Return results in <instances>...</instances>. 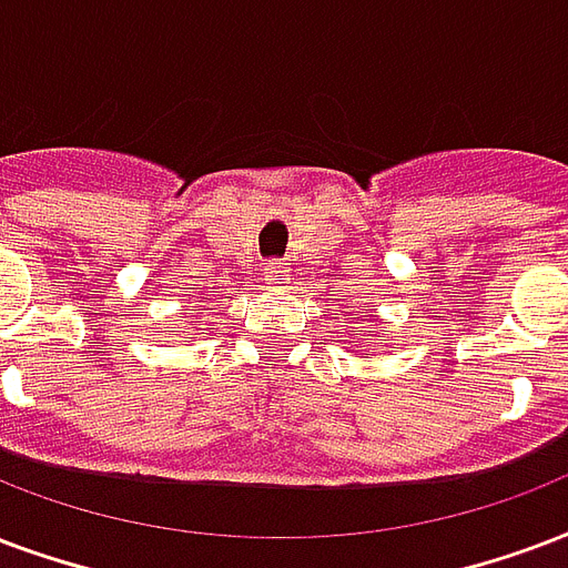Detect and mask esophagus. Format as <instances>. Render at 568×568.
Masks as SVG:
<instances>
[{
    "instance_id": "34e87169",
    "label": "esophagus",
    "mask_w": 568,
    "mask_h": 568,
    "mask_svg": "<svg viewBox=\"0 0 568 568\" xmlns=\"http://www.w3.org/2000/svg\"><path fill=\"white\" fill-rule=\"evenodd\" d=\"M265 280H267V285H276V288H280V285L288 283V267H285L283 262H267Z\"/></svg>"
}]
</instances>
